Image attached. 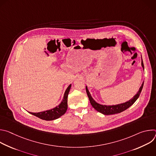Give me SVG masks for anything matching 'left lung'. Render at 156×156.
Here are the masks:
<instances>
[{
  "mask_svg": "<svg viewBox=\"0 0 156 156\" xmlns=\"http://www.w3.org/2000/svg\"><path fill=\"white\" fill-rule=\"evenodd\" d=\"M141 66H142L143 70H144V64H143L142 57H141ZM143 85H144V82L143 83L141 87H140L139 91H138L136 94L133 96V98H131L128 101H126L124 103H121V104H119L112 105H102V104L98 103L92 98L90 91H89V90H88L87 86H86V91L88 98H89V99H90V103H91V105L94 108V109H96L98 111V112H100V113H101L104 115H113V114L120 113V112H123V111L126 110L128 108H129L131 105H132L133 104H134L135 102V101L138 99V98H139V96H140V95L141 93L142 89L143 87Z\"/></svg>",
  "mask_w": 156,
  "mask_h": 156,
  "instance_id": "obj_1",
  "label": "left lung"
}]
</instances>
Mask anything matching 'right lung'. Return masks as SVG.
Segmentation results:
<instances>
[{
	"instance_id": "1",
	"label": "right lung",
	"mask_w": 156,
	"mask_h": 156,
	"mask_svg": "<svg viewBox=\"0 0 156 156\" xmlns=\"http://www.w3.org/2000/svg\"><path fill=\"white\" fill-rule=\"evenodd\" d=\"M72 87V84H70L68 87L66 88V90L65 91L63 98L61 101V102L58 105L56 106L55 107L43 111V112L34 113V112H30L31 114L44 120H54L55 119H58L62 115L65 114L66 112V110L68 108L67 105V99H68V95L70 92V88Z\"/></svg>"
}]
</instances>
